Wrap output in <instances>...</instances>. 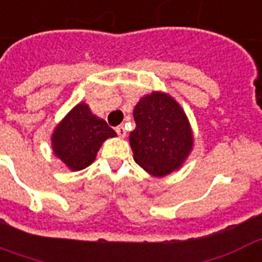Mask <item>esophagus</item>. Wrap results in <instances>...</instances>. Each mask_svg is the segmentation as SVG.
<instances>
[{
  "label": "esophagus",
  "mask_w": 262,
  "mask_h": 262,
  "mask_svg": "<svg viewBox=\"0 0 262 262\" xmlns=\"http://www.w3.org/2000/svg\"><path fill=\"white\" fill-rule=\"evenodd\" d=\"M116 133H118V136L119 137H125L126 136V127L123 125L116 126Z\"/></svg>",
  "instance_id": "esophagus-1"
}]
</instances>
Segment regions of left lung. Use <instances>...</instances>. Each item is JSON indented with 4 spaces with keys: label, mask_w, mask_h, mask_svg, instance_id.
Here are the masks:
<instances>
[{
    "label": "left lung",
    "mask_w": 262,
    "mask_h": 262,
    "mask_svg": "<svg viewBox=\"0 0 262 262\" xmlns=\"http://www.w3.org/2000/svg\"><path fill=\"white\" fill-rule=\"evenodd\" d=\"M130 132L133 158L150 175L165 176L179 169L193 148L190 123L182 106L165 93L140 98L133 110Z\"/></svg>",
    "instance_id": "left-lung-1"
}]
</instances>
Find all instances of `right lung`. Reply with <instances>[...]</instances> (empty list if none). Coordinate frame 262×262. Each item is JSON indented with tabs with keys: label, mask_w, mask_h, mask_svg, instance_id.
Returning <instances> with one entry per match:
<instances>
[{
	"label": "right lung",
	"mask_w": 262,
	"mask_h": 262,
	"mask_svg": "<svg viewBox=\"0 0 262 262\" xmlns=\"http://www.w3.org/2000/svg\"><path fill=\"white\" fill-rule=\"evenodd\" d=\"M115 136V130L93 115L87 104H77L52 133V150L69 169L80 170L93 164L106 139Z\"/></svg>",
	"instance_id": "1"
}]
</instances>
